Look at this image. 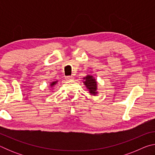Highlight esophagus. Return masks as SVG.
I'll return each mask as SVG.
<instances>
[{"instance_id": "1", "label": "esophagus", "mask_w": 155, "mask_h": 155, "mask_svg": "<svg viewBox=\"0 0 155 155\" xmlns=\"http://www.w3.org/2000/svg\"><path fill=\"white\" fill-rule=\"evenodd\" d=\"M73 77L72 76H68V77H65V80L66 81H71V80H72L73 79Z\"/></svg>"}]
</instances>
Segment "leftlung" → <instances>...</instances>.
<instances>
[{
    "label": "left lung",
    "mask_w": 155,
    "mask_h": 155,
    "mask_svg": "<svg viewBox=\"0 0 155 155\" xmlns=\"http://www.w3.org/2000/svg\"><path fill=\"white\" fill-rule=\"evenodd\" d=\"M84 79H85L84 83H85L88 90H90V92L92 94H96L97 93V83L96 82V80L91 76H87V77L84 78Z\"/></svg>",
    "instance_id": "left-lung-1"
}]
</instances>
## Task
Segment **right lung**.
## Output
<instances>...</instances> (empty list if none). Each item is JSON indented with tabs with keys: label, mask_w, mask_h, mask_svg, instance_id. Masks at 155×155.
<instances>
[{
	"label": "right lung",
	"mask_w": 155,
	"mask_h": 155,
	"mask_svg": "<svg viewBox=\"0 0 155 155\" xmlns=\"http://www.w3.org/2000/svg\"><path fill=\"white\" fill-rule=\"evenodd\" d=\"M56 83H57V81H55V82H52V83L51 84V86H53V85H55Z\"/></svg>",
	"instance_id": "obj_1"
}]
</instances>
